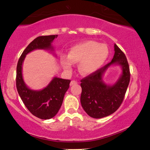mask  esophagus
I'll use <instances>...</instances> for the list:
<instances>
[{"mask_svg": "<svg viewBox=\"0 0 150 150\" xmlns=\"http://www.w3.org/2000/svg\"><path fill=\"white\" fill-rule=\"evenodd\" d=\"M77 81H71V83H70V85L72 86V85H73L77 84Z\"/></svg>", "mask_w": 150, "mask_h": 150, "instance_id": "34e87169", "label": "esophagus"}]
</instances>
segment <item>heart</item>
Returning a JSON list of instances; mask_svg holds the SVG:
<instances>
[{
	"instance_id": "heart-1",
	"label": "heart",
	"mask_w": 150,
	"mask_h": 150,
	"mask_svg": "<svg viewBox=\"0 0 150 150\" xmlns=\"http://www.w3.org/2000/svg\"><path fill=\"white\" fill-rule=\"evenodd\" d=\"M109 55L107 45L88 40L70 47L68 56L60 55L61 65L67 72L72 71L74 63H79V71L82 75H89L104 65Z\"/></svg>"
}]
</instances>
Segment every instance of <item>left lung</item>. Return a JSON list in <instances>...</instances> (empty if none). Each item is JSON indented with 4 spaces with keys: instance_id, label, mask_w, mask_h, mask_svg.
<instances>
[{
    "instance_id": "8db88e82",
    "label": "left lung",
    "mask_w": 150,
    "mask_h": 150,
    "mask_svg": "<svg viewBox=\"0 0 150 150\" xmlns=\"http://www.w3.org/2000/svg\"><path fill=\"white\" fill-rule=\"evenodd\" d=\"M115 55L111 62L81 81V103L88 116L101 118L112 115L120 107L130 82V69L126 55L115 44ZM120 66V77L112 84L103 81L105 73L111 67Z\"/></svg>"
}]
</instances>
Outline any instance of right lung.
<instances>
[{"label":"right lung","mask_w":150,"mask_h":150,"mask_svg":"<svg viewBox=\"0 0 150 150\" xmlns=\"http://www.w3.org/2000/svg\"><path fill=\"white\" fill-rule=\"evenodd\" d=\"M57 37V35H52L36 38L24 50L17 64L18 93L30 112L43 120H48L57 115L62 106L66 91L69 87L71 81L54 77L45 87L40 90H34L25 83L22 67L26 55L36 50L48 51L56 57L52 42Z\"/></svg>","instance_id":"add662e5"}]
</instances>
